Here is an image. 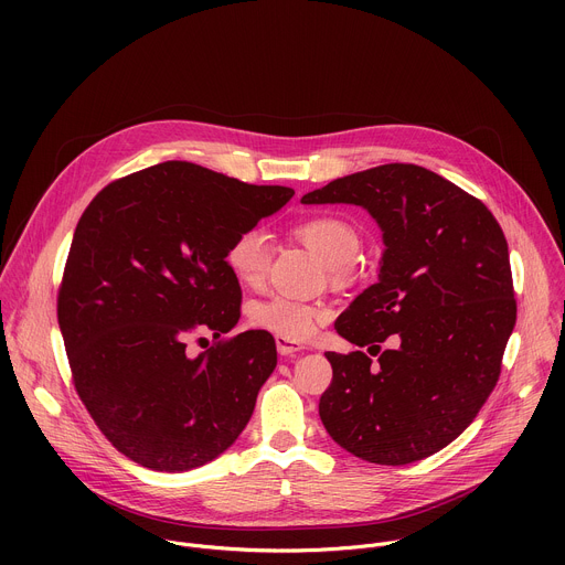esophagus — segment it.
<instances>
[{"label": "esophagus", "instance_id": "34e87169", "mask_svg": "<svg viewBox=\"0 0 565 565\" xmlns=\"http://www.w3.org/2000/svg\"><path fill=\"white\" fill-rule=\"evenodd\" d=\"M275 344H277L279 355H284V358H292V355H297L299 351H303V347H301L299 342L286 340V338H281V335H277V338H275Z\"/></svg>", "mask_w": 565, "mask_h": 565}]
</instances>
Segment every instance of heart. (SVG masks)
<instances>
[{
    "mask_svg": "<svg viewBox=\"0 0 565 565\" xmlns=\"http://www.w3.org/2000/svg\"><path fill=\"white\" fill-rule=\"evenodd\" d=\"M295 236L333 273H344L347 266L358 259L362 248L360 232L340 216L306 218L295 227ZM270 255L273 248L268 234L264 230L248 227L232 238L225 262L241 284L257 286L268 275ZM253 317L259 327L286 340H306L319 321L329 317V310L292 297H273L259 303Z\"/></svg>",
    "mask_w": 565,
    "mask_h": 565,
    "instance_id": "b5f03b06",
    "label": "heart"
}]
</instances>
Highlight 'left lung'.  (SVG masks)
Segmentation results:
<instances>
[{"label": "left lung", "instance_id": "obj_1", "mask_svg": "<svg viewBox=\"0 0 565 565\" xmlns=\"http://www.w3.org/2000/svg\"><path fill=\"white\" fill-rule=\"evenodd\" d=\"M303 205H360L382 230L377 281L338 317L362 351L327 353L333 382L319 418L375 465L423 460L458 438L497 386L516 324L508 241L478 199L405 163L377 166L303 194Z\"/></svg>", "mask_w": 565, "mask_h": 565}]
</instances>
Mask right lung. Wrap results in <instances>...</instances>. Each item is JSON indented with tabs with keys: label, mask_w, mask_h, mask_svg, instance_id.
<instances>
[{
	"label": "right lung",
	"mask_w": 565,
	"mask_h": 565,
	"mask_svg": "<svg viewBox=\"0 0 565 565\" xmlns=\"http://www.w3.org/2000/svg\"><path fill=\"white\" fill-rule=\"evenodd\" d=\"M292 194L168 160L107 185L79 216L57 321L87 412L134 462L188 471L246 429L277 366L273 335L238 333L196 358L185 342L236 327L227 248Z\"/></svg>",
	"instance_id": "add662e5"
}]
</instances>
